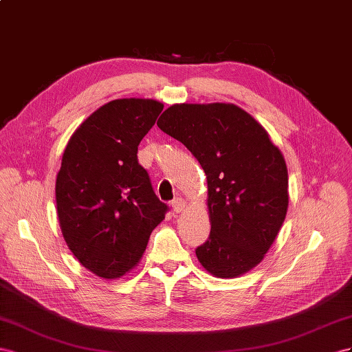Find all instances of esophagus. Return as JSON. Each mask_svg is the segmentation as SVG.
Returning <instances> with one entry per match:
<instances>
[{"instance_id": "esophagus-1", "label": "esophagus", "mask_w": 352, "mask_h": 352, "mask_svg": "<svg viewBox=\"0 0 352 352\" xmlns=\"http://www.w3.org/2000/svg\"><path fill=\"white\" fill-rule=\"evenodd\" d=\"M173 210L175 214H179L182 212V210H184V208H186V200L183 199V197H177V199H174L173 200Z\"/></svg>"}]
</instances>
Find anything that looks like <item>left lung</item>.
Masks as SVG:
<instances>
[{"label": "left lung", "instance_id": "obj_1", "mask_svg": "<svg viewBox=\"0 0 352 352\" xmlns=\"http://www.w3.org/2000/svg\"><path fill=\"white\" fill-rule=\"evenodd\" d=\"M157 126L182 142L208 182L210 234L199 263L219 278L256 267L286 218L287 166L265 128L232 103L173 104Z\"/></svg>", "mask_w": 352, "mask_h": 352}]
</instances>
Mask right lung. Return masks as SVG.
<instances>
[{
    "instance_id": "add662e5",
    "label": "right lung",
    "mask_w": 352,
    "mask_h": 352,
    "mask_svg": "<svg viewBox=\"0 0 352 352\" xmlns=\"http://www.w3.org/2000/svg\"><path fill=\"white\" fill-rule=\"evenodd\" d=\"M162 109L150 98L112 100L65 148L56 179L60 228L70 252L102 278H118L140 263L168 210L137 159Z\"/></svg>"
}]
</instances>
